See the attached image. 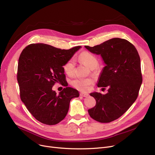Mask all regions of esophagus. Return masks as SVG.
<instances>
[{"mask_svg":"<svg viewBox=\"0 0 155 155\" xmlns=\"http://www.w3.org/2000/svg\"><path fill=\"white\" fill-rule=\"evenodd\" d=\"M80 96H82V97H87L89 96V94H87V93H84V92H81L80 94Z\"/></svg>","mask_w":155,"mask_h":155,"instance_id":"1","label":"esophagus"}]
</instances>
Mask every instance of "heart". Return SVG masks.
Instances as JSON below:
<instances>
[{
  "label": "heart",
  "instance_id": "1",
  "mask_svg": "<svg viewBox=\"0 0 155 155\" xmlns=\"http://www.w3.org/2000/svg\"><path fill=\"white\" fill-rule=\"evenodd\" d=\"M79 59L87 67L91 69H94L97 65L98 61L97 58L89 52L84 51L79 56ZM75 69V63L73 59H70L67 61L63 65V70L66 74L68 75L71 76L74 73ZM93 83V80L92 78H75L71 81L72 85L77 89L85 92L89 89V86Z\"/></svg>",
  "mask_w": 155,
  "mask_h": 155
}]
</instances>
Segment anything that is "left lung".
I'll list each match as a JSON object with an SVG mask.
<instances>
[{
  "instance_id": "left-lung-1",
  "label": "left lung",
  "mask_w": 155,
  "mask_h": 155,
  "mask_svg": "<svg viewBox=\"0 0 155 155\" xmlns=\"http://www.w3.org/2000/svg\"><path fill=\"white\" fill-rule=\"evenodd\" d=\"M85 48L101 55L106 66L98 80L97 87H107V93L92 92L96 106L88 110L92 118L109 123L120 118L135 102L143 82L140 60L137 49L128 40L113 38L94 47Z\"/></svg>"
}]
</instances>
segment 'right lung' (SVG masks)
I'll return each instance as SVG.
<instances>
[{
	"label": "right lung",
	"mask_w": 155,
	"mask_h": 155,
	"mask_svg": "<svg viewBox=\"0 0 155 155\" xmlns=\"http://www.w3.org/2000/svg\"><path fill=\"white\" fill-rule=\"evenodd\" d=\"M80 48L77 46L65 50L31 44L20 54L17 73L20 97L41 123L52 125L61 122L68 111L71 99L79 96L77 90L67 87L63 65ZM56 82L67 87L59 94L51 89Z\"/></svg>",
	"instance_id": "1"
}]
</instances>
